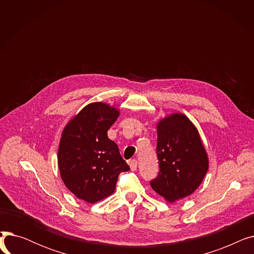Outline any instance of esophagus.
<instances>
[{
	"label": "esophagus",
	"instance_id": "esophagus-1",
	"mask_svg": "<svg viewBox=\"0 0 254 254\" xmlns=\"http://www.w3.org/2000/svg\"><path fill=\"white\" fill-rule=\"evenodd\" d=\"M128 165H129L131 171H136V170H137V167H138L137 159H130V161L128 162Z\"/></svg>",
	"mask_w": 254,
	"mask_h": 254
}]
</instances>
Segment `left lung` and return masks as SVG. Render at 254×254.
Returning a JSON list of instances; mask_svg holds the SVG:
<instances>
[{"label": "left lung", "instance_id": "obj_1", "mask_svg": "<svg viewBox=\"0 0 254 254\" xmlns=\"http://www.w3.org/2000/svg\"><path fill=\"white\" fill-rule=\"evenodd\" d=\"M156 155L159 171L150 185L169 202L191 194L208 171L201 138L183 114H173L158 123Z\"/></svg>", "mask_w": 254, "mask_h": 254}]
</instances>
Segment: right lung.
Instances as JSON below:
<instances>
[{
  "label": "right lung",
  "instance_id": "right-lung-1",
  "mask_svg": "<svg viewBox=\"0 0 254 254\" xmlns=\"http://www.w3.org/2000/svg\"><path fill=\"white\" fill-rule=\"evenodd\" d=\"M118 115L113 107L92 103L63 131L58 158L62 179L70 191L87 203L112 194L120 173L129 170L117 144L107 135Z\"/></svg>",
  "mask_w": 254,
  "mask_h": 254
}]
</instances>
